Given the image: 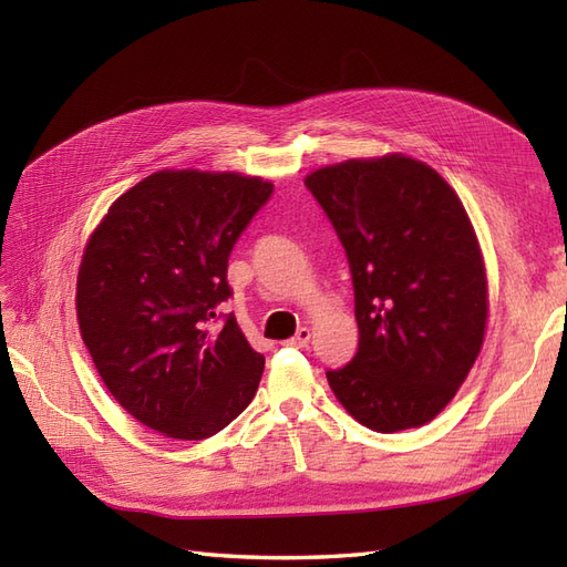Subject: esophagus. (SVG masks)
<instances>
[{"label": "esophagus", "instance_id": "obj_1", "mask_svg": "<svg viewBox=\"0 0 567 567\" xmlns=\"http://www.w3.org/2000/svg\"><path fill=\"white\" fill-rule=\"evenodd\" d=\"M310 329H300L293 338H288V340H284V346H288V348H305L307 342H310Z\"/></svg>", "mask_w": 567, "mask_h": 567}]
</instances>
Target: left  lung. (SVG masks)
<instances>
[{
  "label": "left lung",
  "instance_id": "1",
  "mask_svg": "<svg viewBox=\"0 0 567 567\" xmlns=\"http://www.w3.org/2000/svg\"><path fill=\"white\" fill-rule=\"evenodd\" d=\"M348 252L359 350L326 371L336 400L375 433L431 423L483 350L489 286L454 188L404 153L305 177Z\"/></svg>",
  "mask_w": 567,
  "mask_h": 567
}]
</instances>
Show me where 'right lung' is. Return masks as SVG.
Listing matches in <instances>:
<instances>
[{
	"label": "right lung",
	"mask_w": 567,
	"mask_h": 567,
	"mask_svg": "<svg viewBox=\"0 0 567 567\" xmlns=\"http://www.w3.org/2000/svg\"><path fill=\"white\" fill-rule=\"evenodd\" d=\"M262 177L158 169L90 234L78 269L80 336L101 381L130 416L173 440H205L255 398L265 357L236 317L215 329L231 296L236 238L267 203Z\"/></svg>",
	"instance_id": "obj_1"
}]
</instances>
